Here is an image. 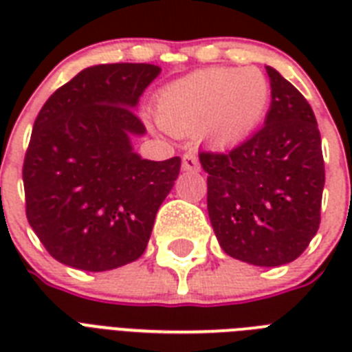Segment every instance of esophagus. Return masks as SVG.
Instances as JSON below:
<instances>
[{"instance_id": "1", "label": "esophagus", "mask_w": 352, "mask_h": 352, "mask_svg": "<svg viewBox=\"0 0 352 352\" xmlns=\"http://www.w3.org/2000/svg\"><path fill=\"white\" fill-rule=\"evenodd\" d=\"M199 159L193 153H186L182 157V170L184 171H199Z\"/></svg>"}]
</instances>
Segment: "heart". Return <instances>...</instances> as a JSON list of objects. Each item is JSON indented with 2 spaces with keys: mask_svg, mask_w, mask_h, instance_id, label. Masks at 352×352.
Segmentation results:
<instances>
[{
  "mask_svg": "<svg viewBox=\"0 0 352 352\" xmlns=\"http://www.w3.org/2000/svg\"><path fill=\"white\" fill-rule=\"evenodd\" d=\"M270 106V82L257 67H208L166 85L157 95V118L177 135L217 148L250 137Z\"/></svg>",
  "mask_w": 352,
  "mask_h": 352,
  "instance_id": "heart-1",
  "label": "heart"
}]
</instances>
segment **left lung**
<instances>
[{"label":"left lung","instance_id":"1","mask_svg":"<svg viewBox=\"0 0 352 352\" xmlns=\"http://www.w3.org/2000/svg\"><path fill=\"white\" fill-rule=\"evenodd\" d=\"M265 126L226 153L201 151L208 215L221 248L257 267L294 261L320 228L325 184L311 104L272 67Z\"/></svg>","mask_w":352,"mask_h":352}]
</instances>
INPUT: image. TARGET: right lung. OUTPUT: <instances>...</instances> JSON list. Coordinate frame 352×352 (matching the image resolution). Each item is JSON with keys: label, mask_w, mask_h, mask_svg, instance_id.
<instances>
[{"label": "right lung", "mask_w": 352, "mask_h": 352, "mask_svg": "<svg viewBox=\"0 0 352 352\" xmlns=\"http://www.w3.org/2000/svg\"><path fill=\"white\" fill-rule=\"evenodd\" d=\"M160 73L151 63L84 69L38 113L23 160L29 225L56 261L104 272L142 256L181 159H140L133 107Z\"/></svg>", "instance_id": "right-lung-1"}]
</instances>
